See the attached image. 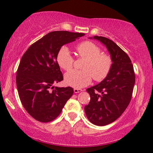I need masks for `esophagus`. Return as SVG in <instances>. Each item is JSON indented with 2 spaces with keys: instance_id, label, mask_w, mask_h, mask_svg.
<instances>
[{
  "instance_id": "obj_1",
  "label": "esophagus",
  "mask_w": 153,
  "mask_h": 153,
  "mask_svg": "<svg viewBox=\"0 0 153 153\" xmlns=\"http://www.w3.org/2000/svg\"><path fill=\"white\" fill-rule=\"evenodd\" d=\"M82 91V89L80 88H74V93L75 94H78V93H80Z\"/></svg>"
}]
</instances>
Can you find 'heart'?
Returning <instances> with one entry per match:
<instances>
[{
	"label": "heart",
	"instance_id": "heart-1",
	"mask_svg": "<svg viewBox=\"0 0 153 153\" xmlns=\"http://www.w3.org/2000/svg\"><path fill=\"white\" fill-rule=\"evenodd\" d=\"M80 58L85 59L82 71H72L65 76L67 85L80 88L88 85L92 78L97 82L102 81L108 76L113 66V59L109 54L101 53L100 47L91 41H83L75 47ZM56 59L58 65L65 71L73 68L74 58L68 47L63 46L57 52Z\"/></svg>",
	"mask_w": 153,
	"mask_h": 153
}]
</instances>
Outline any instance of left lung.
Wrapping results in <instances>:
<instances>
[{
  "label": "left lung",
  "mask_w": 153,
  "mask_h": 153,
  "mask_svg": "<svg viewBox=\"0 0 153 153\" xmlns=\"http://www.w3.org/2000/svg\"><path fill=\"white\" fill-rule=\"evenodd\" d=\"M94 38L106 45L113 59V66L104 80L87 89L91 100L84 108L91 123L105 126L117 120L130 103L135 74L129 57L117 44L103 36Z\"/></svg>",
  "instance_id": "1"
}]
</instances>
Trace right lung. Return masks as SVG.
<instances>
[{
  "instance_id": "1",
  "label": "right lung",
  "mask_w": 153,
  "mask_h": 153,
  "mask_svg": "<svg viewBox=\"0 0 153 153\" xmlns=\"http://www.w3.org/2000/svg\"><path fill=\"white\" fill-rule=\"evenodd\" d=\"M84 35L52 31L33 43L23 54L16 78L19 96L26 111L39 122L55 119L73 94L71 87L53 86L63 80L56 56L63 45Z\"/></svg>"
}]
</instances>
